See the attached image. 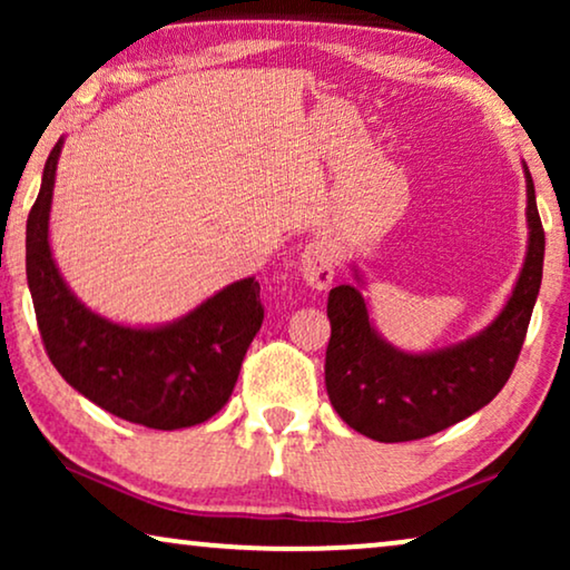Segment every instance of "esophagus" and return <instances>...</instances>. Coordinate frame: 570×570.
Returning <instances> with one entry per match:
<instances>
[{"label": "esophagus", "mask_w": 570, "mask_h": 570, "mask_svg": "<svg viewBox=\"0 0 570 570\" xmlns=\"http://www.w3.org/2000/svg\"><path fill=\"white\" fill-rule=\"evenodd\" d=\"M301 277L306 279L308 287L314 291H326L334 279V259H332V248L326 240H311L303 248L301 254Z\"/></svg>", "instance_id": "34e87169"}]
</instances>
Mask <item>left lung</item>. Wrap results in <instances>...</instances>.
Instances as JSON below:
<instances>
[{"label": "left lung", "mask_w": 570, "mask_h": 570, "mask_svg": "<svg viewBox=\"0 0 570 570\" xmlns=\"http://www.w3.org/2000/svg\"><path fill=\"white\" fill-rule=\"evenodd\" d=\"M524 174L527 259L509 303L480 334L435 353H402L373 330L357 287L337 285L330 291L326 394L357 433L381 443L425 439L485 407L505 386L524 345L544 259V230L527 166Z\"/></svg>", "instance_id": "obj_1"}]
</instances>
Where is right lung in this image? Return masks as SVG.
Wrapping results in <instances>:
<instances>
[{
  "label": "right lung",
  "mask_w": 570,
  "mask_h": 570,
  "mask_svg": "<svg viewBox=\"0 0 570 570\" xmlns=\"http://www.w3.org/2000/svg\"><path fill=\"white\" fill-rule=\"evenodd\" d=\"M61 139L46 160L26 228V272L46 355L69 386L129 423L176 431L223 410L259 332V283L238 279L191 314L155 330L108 322L61 279L49 246V213Z\"/></svg>",
  "instance_id": "right-lung-1"
}]
</instances>
